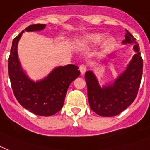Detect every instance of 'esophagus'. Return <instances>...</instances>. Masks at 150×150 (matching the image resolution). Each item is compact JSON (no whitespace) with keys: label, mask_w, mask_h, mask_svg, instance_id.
Returning a JSON list of instances; mask_svg holds the SVG:
<instances>
[{"label":"esophagus","mask_w":150,"mask_h":150,"mask_svg":"<svg viewBox=\"0 0 150 150\" xmlns=\"http://www.w3.org/2000/svg\"><path fill=\"white\" fill-rule=\"evenodd\" d=\"M79 69H80L81 74H83L86 72V70H87V67H86L85 65H81L79 67Z\"/></svg>","instance_id":"esophagus-1"}]
</instances>
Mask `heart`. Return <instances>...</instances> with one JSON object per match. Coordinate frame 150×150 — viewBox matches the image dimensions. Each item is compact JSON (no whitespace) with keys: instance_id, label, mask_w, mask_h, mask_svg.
<instances>
[{"instance_id":"1","label":"heart","mask_w":150,"mask_h":150,"mask_svg":"<svg viewBox=\"0 0 150 150\" xmlns=\"http://www.w3.org/2000/svg\"><path fill=\"white\" fill-rule=\"evenodd\" d=\"M105 35L103 33H91L83 37V41L89 45H98L104 40ZM116 44V39L113 37H109L105 39L103 42V47L106 49H110Z\"/></svg>"}]
</instances>
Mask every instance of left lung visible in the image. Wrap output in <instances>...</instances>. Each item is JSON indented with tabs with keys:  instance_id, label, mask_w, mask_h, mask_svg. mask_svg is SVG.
Returning a JSON list of instances; mask_svg holds the SVG:
<instances>
[{
	"instance_id": "8db88e82",
	"label": "left lung",
	"mask_w": 150,
	"mask_h": 150,
	"mask_svg": "<svg viewBox=\"0 0 150 150\" xmlns=\"http://www.w3.org/2000/svg\"><path fill=\"white\" fill-rule=\"evenodd\" d=\"M122 44H132L135 54L126 69L113 82L101 86L93 72L89 70L85 73L89 105L94 112L102 117L117 116L127 109L136 98L141 83L143 62L140 48L135 38L127 30ZM112 54L108 58L112 59Z\"/></svg>"
}]
</instances>
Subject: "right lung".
<instances>
[{
    "instance_id": "obj_1",
    "label": "right lung",
    "mask_w": 150,
    "mask_h": 150,
    "mask_svg": "<svg viewBox=\"0 0 150 150\" xmlns=\"http://www.w3.org/2000/svg\"><path fill=\"white\" fill-rule=\"evenodd\" d=\"M46 25L34 24L25 29L27 32L43 30ZM23 30L12 41L8 59V74L16 99L22 106L38 116L49 117L61 110L69 84L80 76L78 67L69 64L55 67L45 78L34 81L22 68L18 56V41Z\"/></svg>"
}]
</instances>
